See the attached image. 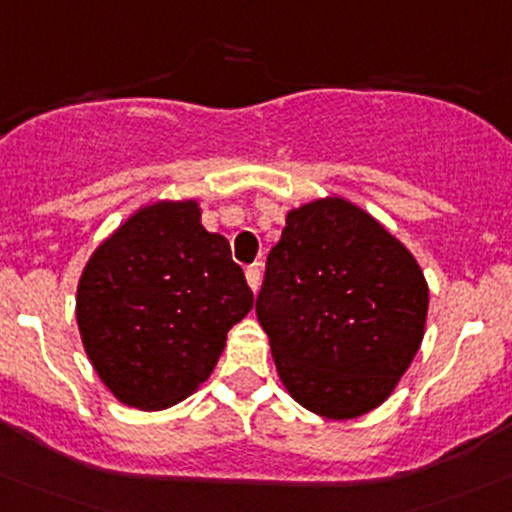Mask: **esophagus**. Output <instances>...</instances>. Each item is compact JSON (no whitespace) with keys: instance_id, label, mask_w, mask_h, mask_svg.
Returning a JSON list of instances; mask_svg holds the SVG:
<instances>
[{"instance_id":"esophagus-1","label":"esophagus","mask_w":512,"mask_h":512,"mask_svg":"<svg viewBox=\"0 0 512 512\" xmlns=\"http://www.w3.org/2000/svg\"><path fill=\"white\" fill-rule=\"evenodd\" d=\"M246 281H248V286H251V291H259V286H261V266L259 264L248 266Z\"/></svg>"}]
</instances>
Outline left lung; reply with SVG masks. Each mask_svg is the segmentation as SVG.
I'll use <instances>...</instances> for the list:
<instances>
[{"label":"left lung","instance_id":"left-lung-1","mask_svg":"<svg viewBox=\"0 0 512 512\" xmlns=\"http://www.w3.org/2000/svg\"><path fill=\"white\" fill-rule=\"evenodd\" d=\"M425 274L405 243L344 198L286 216L266 259L256 316L291 397L352 420L397 387L425 337Z\"/></svg>","mask_w":512,"mask_h":512}]
</instances>
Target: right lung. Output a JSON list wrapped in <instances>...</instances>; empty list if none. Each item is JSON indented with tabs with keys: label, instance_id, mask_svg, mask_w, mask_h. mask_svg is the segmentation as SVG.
I'll return each instance as SVG.
<instances>
[{
	"label": "right lung",
	"instance_id": "obj_1",
	"mask_svg": "<svg viewBox=\"0 0 512 512\" xmlns=\"http://www.w3.org/2000/svg\"><path fill=\"white\" fill-rule=\"evenodd\" d=\"M253 294L196 201L135 211L95 248L77 284L87 359L128 407L165 410L196 392Z\"/></svg>",
	"mask_w": 512,
	"mask_h": 512
}]
</instances>
